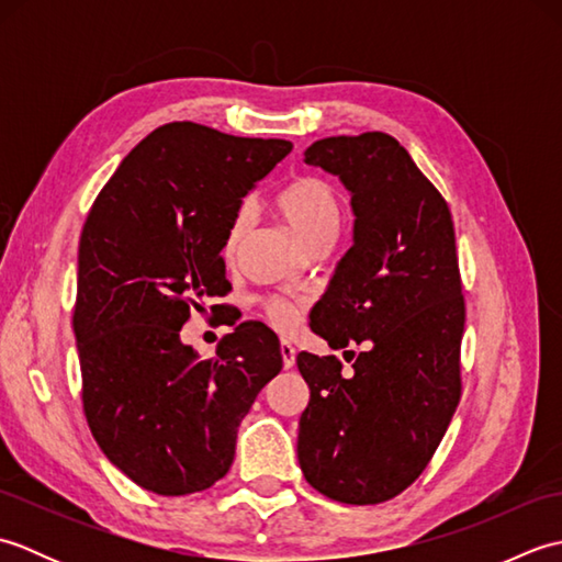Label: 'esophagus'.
<instances>
[{
  "mask_svg": "<svg viewBox=\"0 0 562 562\" xmlns=\"http://www.w3.org/2000/svg\"><path fill=\"white\" fill-rule=\"evenodd\" d=\"M280 352H282V367L284 369H292L294 360H296V350L290 340H282L280 342Z\"/></svg>",
  "mask_w": 562,
  "mask_h": 562,
  "instance_id": "esophagus-1",
  "label": "esophagus"
}]
</instances>
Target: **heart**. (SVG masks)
<instances>
[{
  "mask_svg": "<svg viewBox=\"0 0 562 562\" xmlns=\"http://www.w3.org/2000/svg\"><path fill=\"white\" fill-rule=\"evenodd\" d=\"M284 222L290 229L302 238L306 246H312L321 238H328L338 232L342 220V205L340 195L333 183L318 176H302L292 181L274 200ZM248 229V210H238L226 232L224 250L234 254L238 241H241ZM262 312L274 328H290L296 318H300L302 304L282 300V296H268L262 302Z\"/></svg>",
  "mask_w": 562,
  "mask_h": 562,
  "instance_id": "1",
  "label": "heart"
}]
</instances>
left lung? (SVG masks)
I'll use <instances>...</instances> for the list:
<instances>
[{"instance_id":"left-lung-1","label":"left lung","mask_w":562,"mask_h":562,"mask_svg":"<svg viewBox=\"0 0 562 562\" xmlns=\"http://www.w3.org/2000/svg\"><path fill=\"white\" fill-rule=\"evenodd\" d=\"M304 161L338 176L355 212L352 246L314 306L312 330L333 350L364 352H352L350 376L338 357L296 355L312 391L296 453L321 495L379 505L425 471L461 398L465 306L453 222L386 133L318 139Z\"/></svg>"}]
</instances>
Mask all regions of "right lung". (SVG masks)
<instances>
[{"label": "right lung", "mask_w": 562, "mask_h": 562, "mask_svg": "<svg viewBox=\"0 0 562 562\" xmlns=\"http://www.w3.org/2000/svg\"><path fill=\"white\" fill-rule=\"evenodd\" d=\"M290 151L288 139L169 123L127 154L91 205L75 304L83 415L109 461L145 491L178 497L224 479L238 425L280 374V340L258 321L226 333L212 360L181 328L232 290L226 232Z\"/></svg>", "instance_id": "add662e5"}]
</instances>
